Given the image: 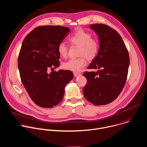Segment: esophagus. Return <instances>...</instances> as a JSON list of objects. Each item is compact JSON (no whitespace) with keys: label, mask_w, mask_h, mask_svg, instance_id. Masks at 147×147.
Returning <instances> with one entry per match:
<instances>
[{"label":"esophagus","mask_w":147,"mask_h":147,"mask_svg":"<svg viewBox=\"0 0 147 147\" xmlns=\"http://www.w3.org/2000/svg\"><path fill=\"white\" fill-rule=\"evenodd\" d=\"M73 74H74V76L77 77H79L81 75V74L80 73H78V72H74L73 73Z\"/></svg>","instance_id":"esophagus-1"}]
</instances>
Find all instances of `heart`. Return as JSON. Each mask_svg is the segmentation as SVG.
<instances>
[{
    "label": "heart",
    "instance_id": "heart-1",
    "mask_svg": "<svg viewBox=\"0 0 147 147\" xmlns=\"http://www.w3.org/2000/svg\"><path fill=\"white\" fill-rule=\"evenodd\" d=\"M70 43L78 47V56L76 59H71L63 64V67L67 70L77 71L83 67L87 60L91 61L95 59L99 51V43L96 39L92 38V35L81 29L77 30L69 38ZM59 55L65 58L68 54V47L65 42H61L58 47Z\"/></svg>",
    "mask_w": 147,
    "mask_h": 147
}]
</instances>
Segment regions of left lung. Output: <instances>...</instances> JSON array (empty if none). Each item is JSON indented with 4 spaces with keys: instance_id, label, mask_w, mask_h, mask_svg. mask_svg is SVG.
<instances>
[{
    "instance_id": "1",
    "label": "left lung",
    "mask_w": 147,
    "mask_h": 147,
    "mask_svg": "<svg viewBox=\"0 0 147 147\" xmlns=\"http://www.w3.org/2000/svg\"><path fill=\"white\" fill-rule=\"evenodd\" d=\"M89 28L99 37V51L88 69L99 70L83 73L87 80L83 93L93 105H105L113 102L125 86L129 55L121 36L115 29L104 24H92Z\"/></svg>"
}]
</instances>
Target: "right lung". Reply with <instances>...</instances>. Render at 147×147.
Listing matches in <instances>:
<instances>
[{"label":"right lung","instance_id":"right-lung-1","mask_svg":"<svg viewBox=\"0 0 147 147\" xmlns=\"http://www.w3.org/2000/svg\"><path fill=\"white\" fill-rule=\"evenodd\" d=\"M70 29L59 25L40 26L25 37L18 58L21 81L33 102L43 108H51L62 100L65 87L73 74L59 70L58 47L69 34Z\"/></svg>","mask_w":147,"mask_h":147}]
</instances>
